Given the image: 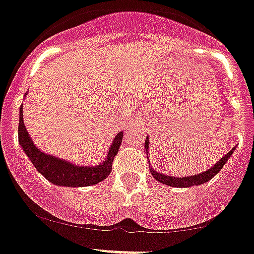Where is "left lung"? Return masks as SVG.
Masks as SVG:
<instances>
[{
    "label": "left lung",
    "mask_w": 254,
    "mask_h": 254,
    "mask_svg": "<svg viewBox=\"0 0 254 254\" xmlns=\"http://www.w3.org/2000/svg\"><path fill=\"white\" fill-rule=\"evenodd\" d=\"M149 144H150L149 137H146V140H145V150H146V154H147V150H149ZM235 149L236 146L233 147L231 151H228L222 159L218 160V161L216 162L211 169H208L207 171L205 172H201V174L198 175H192V176H187V177H172V176H167V175H164V174H160V172L155 171L152 167H150V172H151V175L154 176V179H156L157 181L161 182V184L167 185V186H172V187L198 186V185L210 181L212 177H215L216 175L221 171V169L225 166V164L228 161V159L231 157L232 152L235 151ZM147 162H150L149 160H147Z\"/></svg>",
    "instance_id": "left-lung-1"
}]
</instances>
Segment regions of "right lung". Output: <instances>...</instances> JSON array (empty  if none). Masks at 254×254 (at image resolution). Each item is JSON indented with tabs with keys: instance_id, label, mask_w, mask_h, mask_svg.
<instances>
[{
	"instance_id": "obj_1",
	"label": "right lung",
	"mask_w": 254,
	"mask_h": 254,
	"mask_svg": "<svg viewBox=\"0 0 254 254\" xmlns=\"http://www.w3.org/2000/svg\"><path fill=\"white\" fill-rule=\"evenodd\" d=\"M123 140V132L115 136L112 146H110L105 161L97 166H79L67 160L59 159L53 155L44 154L29 137L28 131L23 123V110L19 107V123H18V142L23 149L24 154L28 156L37 171L41 172L48 181L57 186L68 187H84L102 182L108 177L112 171L113 160L119 151L120 144Z\"/></svg>"
}]
</instances>
